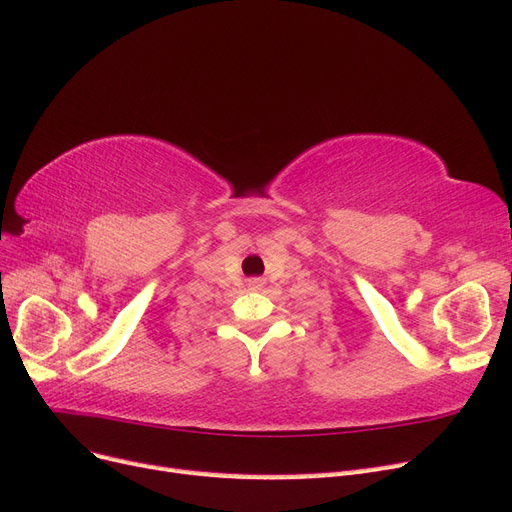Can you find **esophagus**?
Here are the masks:
<instances>
[{
	"instance_id": "esophagus-1",
	"label": "esophagus",
	"mask_w": 512,
	"mask_h": 512,
	"mask_svg": "<svg viewBox=\"0 0 512 512\" xmlns=\"http://www.w3.org/2000/svg\"><path fill=\"white\" fill-rule=\"evenodd\" d=\"M247 284H250L252 288H260L262 280H260V277H250V280H247Z\"/></svg>"
}]
</instances>
